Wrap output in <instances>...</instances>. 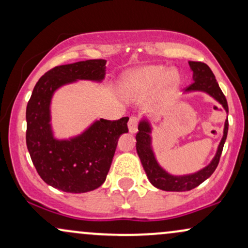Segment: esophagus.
<instances>
[{
    "label": "esophagus",
    "instance_id": "esophagus-1",
    "mask_svg": "<svg viewBox=\"0 0 248 248\" xmlns=\"http://www.w3.org/2000/svg\"><path fill=\"white\" fill-rule=\"evenodd\" d=\"M137 124H139V119L136 116H130L129 121H128V129L129 133L135 134L137 132Z\"/></svg>",
    "mask_w": 248,
    "mask_h": 248
}]
</instances>
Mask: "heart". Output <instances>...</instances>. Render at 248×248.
<instances>
[{
    "label": "heart",
    "instance_id": "1",
    "mask_svg": "<svg viewBox=\"0 0 248 248\" xmlns=\"http://www.w3.org/2000/svg\"><path fill=\"white\" fill-rule=\"evenodd\" d=\"M180 77L165 65H145L132 70L122 77L119 83V91L124 97H137L156 90L165 83L169 89L179 85Z\"/></svg>",
    "mask_w": 248,
    "mask_h": 248
}]
</instances>
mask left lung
Listing matches in <instances>:
<instances>
[{
	"label": "left lung",
	"instance_id": "obj_1",
	"mask_svg": "<svg viewBox=\"0 0 248 248\" xmlns=\"http://www.w3.org/2000/svg\"><path fill=\"white\" fill-rule=\"evenodd\" d=\"M188 64L190 70L193 71L194 83L185 90V93L204 92V93L213 97L216 101H218L223 106V108L225 109V112L229 113L228 101H226L225 95L220 90L218 83L215 78V75L210 68L203 62L189 61ZM228 129L229 121L226 119L224 129H223V137L220 140L218 148H217L216 155L207 166L194 173H189V174L174 175L172 173H169L165 169H163L158 163L153 149V137H151L153 126H151L150 120L147 116H143L139 122V133L136 134V151L140 159H141L143 169L147 173L149 181L156 188L166 190V192H186V190H190L198 187L199 185H201L213 174L217 165H218L223 147H224L226 136H228Z\"/></svg>",
	"mask_w": 248,
	"mask_h": 248
}]
</instances>
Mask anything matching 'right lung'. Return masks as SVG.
I'll use <instances>...</instances> for the list:
<instances>
[{"instance_id":"add662e5","label":"right lung","mask_w":248,"mask_h":248,"mask_svg":"<svg viewBox=\"0 0 248 248\" xmlns=\"http://www.w3.org/2000/svg\"><path fill=\"white\" fill-rule=\"evenodd\" d=\"M106 60H86L59 65L35 84L26 107V145L35 170L49 186L67 193H86L100 187L111 168L118 140L128 133L129 118L95 120L69 139H56L52 127L55 91L77 80L100 83Z\"/></svg>"}]
</instances>
